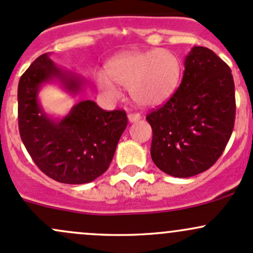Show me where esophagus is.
I'll return each mask as SVG.
<instances>
[{"mask_svg": "<svg viewBox=\"0 0 253 253\" xmlns=\"http://www.w3.org/2000/svg\"><path fill=\"white\" fill-rule=\"evenodd\" d=\"M127 118H128V121L131 122V124H133V122H135V121H139L140 115L139 114H128V116H127Z\"/></svg>", "mask_w": 253, "mask_h": 253, "instance_id": "obj_1", "label": "esophagus"}]
</instances>
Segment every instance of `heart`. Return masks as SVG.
Here are the masks:
<instances>
[{
    "mask_svg": "<svg viewBox=\"0 0 253 253\" xmlns=\"http://www.w3.org/2000/svg\"><path fill=\"white\" fill-rule=\"evenodd\" d=\"M183 65L179 57L166 48L129 50L114 58L108 74L95 75L98 88L106 97L119 99L121 89H129L138 105L154 108L166 103L177 91Z\"/></svg>",
    "mask_w": 253,
    "mask_h": 253,
    "instance_id": "heart-1",
    "label": "heart"
}]
</instances>
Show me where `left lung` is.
<instances>
[{
	"label": "left lung",
	"mask_w": 253,
	"mask_h": 253,
	"mask_svg": "<svg viewBox=\"0 0 253 253\" xmlns=\"http://www.w3.org/2000/svg\"><path fill=\"white\" fill-rule=\"evenodd\" d=\"M151 159L165 173L188 178L209 169L229 142L235 121L232 70L214 52L195 46L182 82L169 102L151 111Z\"/></svg>",
	"instance_id": "1"
}]
</instances>
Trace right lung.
I'll return each mask as SVG.
<instances>
[{
    "label": "right lung",
    "mask_w": 253,
    "mask_h": 253,
    "mask_svg": "<svg viewBox=\"0 0 253 253\" xmlns=\"http://www.w3.org/2000/svg\"><path fill=\"white\" fill-rule=\"evenodd\" d=\"M58 84L75 97L84 87L78 74L58 68L49 53L40 55L18 84V121L21 140L40 169L66 184H84L108 169L127 126L124 110L105 111L93 100H81L64 118L42 108L39 93Z\"/></svg>",
    "instance_id": "obj_1"
}]
</instances>
